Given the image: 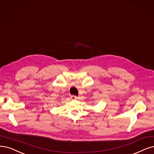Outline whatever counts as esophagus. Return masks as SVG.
Instances as JSON below:
<instances>
[{"label":"esophagus","mask_w":154,"mask_h":154,"mask_svg":"<svg viewBox=\"0 0 154 154\" xmlns=\"http://www.w3.org/2000/svg\"><path fill=\"white\" fill-rule=\"evenodd\" d=\"M70 98H71V99L73 100H76V99L77 98V96H74V95H72V96H70Z\"/></svg>","instance_id":"obj_1"}]
</instances>
